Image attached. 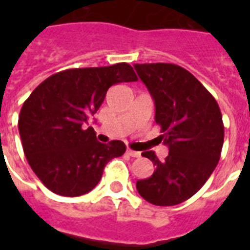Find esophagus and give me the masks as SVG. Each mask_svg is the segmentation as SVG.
Here are the masks:
<instances>
[{
  "label": "esophagus",
  "mask_w": 250,
  "mask_h": 250,
  "mask_svg": "<svg viewBox=\"0 0 250 250\" xmlns=\"http://www.w3.org/2000/svg\"><path fill=\"white\" fill-rule=\"evenodd\" d=\"M127 154L131 157H140L141 156L140 152H136V150H132V149H127Z\"/></svg>",
  "instance_id": "esophagus-1"
}]
</instances>
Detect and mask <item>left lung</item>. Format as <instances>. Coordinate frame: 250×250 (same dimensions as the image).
Listing matches in <instances>:
<instances>
[{
    "label": "left lung",
    "mask_w": 250,
    "mask_h": 250,
    "mask_svg": "<svg viewBox=\"0 0 250 250\" xmlns=\"http://www.w3.org/2000/svg\"><path fill=\"white\" fill-rule=\"evenodd\" d=\"M156 106V123L168 156L152 176L137 180L140 196L157 206H172L190 198L209 179L221 158L225 127L215 98L186 68L172 63L133 64Z\"/></svg>",
    "instance_id": "obj_1"
}]
</instances>
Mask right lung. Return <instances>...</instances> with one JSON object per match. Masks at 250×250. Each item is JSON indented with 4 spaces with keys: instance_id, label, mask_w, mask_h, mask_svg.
I'll return each instance as SVG.
<instances>
[{
    "instance_id": "obj_1",
    "label": "right lung",
    "mask_w": 250,
    "mask_h": 250,
    "mask_svg": "<svg viewBox=\"0 0 250 250\" xmlns=\"http://www.w3.org/2000/svg\"><path fill=\"white\" fill-rule=\"evenodd\" d=\"M128 63L71 68L44 80L21 106V135L25 158L49 190L76 197L93 189L110 160L121 157V140L102 144L84 128L114 84L136 82Z\"/></svg>"
}]
</instances>
